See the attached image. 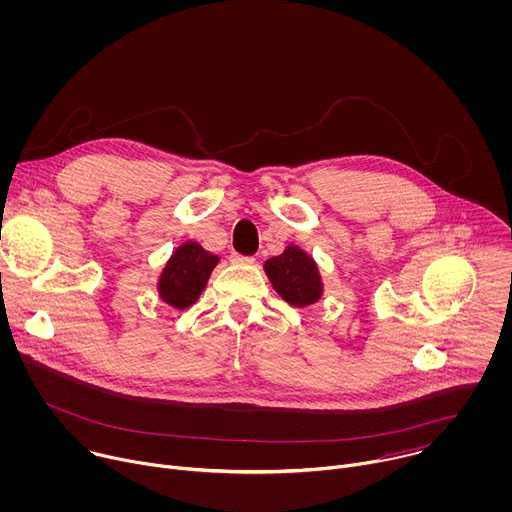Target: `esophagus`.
Segmentation results:
<instances>
[{
  "mask_svg": "<svg viewBox=\"0 0 512 512\" xmlns=\"http://www.w3.org/2000/svg\"><path fill=\"white\" fill-rule=\"evenodd\" d=\"M231 261H233V263H241V265H251V263H255V257L241 255V253H233V255H231Z\"/></svg>",
  "mask_w": 512,
  "mask_h": 512,
  "instance_id": "34e87169",
  "label": "esophagus"
}]
</instances>
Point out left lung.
<instances>
[{
	"mask_svg": "<svg viewBox=\"0 0 512 512\" xmlns=\"http://www.w3.org/2000/svg\"><path fill=\"white\" fill-rule=\"evenodd\" d=\"M265 273L275 291L291 305L305 307L321 297L323 283L315 261L299 247H287L265 261Z\"/></svg>",
	"mask_w": 512,
	"mask_h": 512,
	"instance_id": "1",
	"label": "left lung"
}]
</instances>
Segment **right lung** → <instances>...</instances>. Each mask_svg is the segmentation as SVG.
I'll return each mask as SVG.
<instances>
[{"mask_svg": "<svg viewBox=\"0 0 512 512\" xmlns=\"http://www.w3.org/2000/svg\"><path fill=\"white\" fill-rule=\"evenodd\" d=\"M217 263V255L205 251L195 241H187L173 253L160 273V299L175 309L191 307L201 297Z\"/></svg>", "mask_w": 512, "mask_h": 512, "instance_id": "add662e5", "label": "right lung"}]
</instances>
